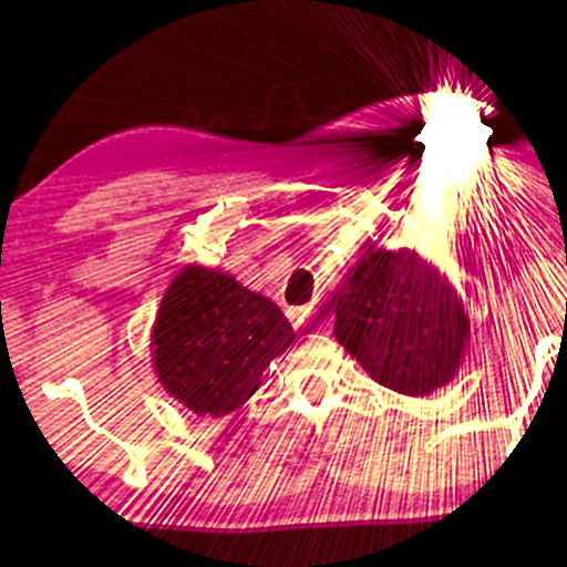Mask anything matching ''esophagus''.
<instances>
[{
    "mask_svg": "<svg viewBox=\"0 0 567 567\" xmlns=\"http://www.w3.org/2000/svg\"><path fill=\"white\" fill-rule=\"evenodd\" d=\"M315 306H303V309L296 311V324L298 328H306V324H311V320H315Z\"/></svg>",
    "mask_w": 567,
    "mask_h": 567,
    "instance_id": "34e87169",
    "label": "esophagus"
}]
</instances>
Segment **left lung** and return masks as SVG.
<instances>
[{
	"mask_svg": "<svg viewBox=\"0 0 567 567\" xmlns=\"http://www.w3.org/2000/svg\"><path fill=\"white\" fill-rule=\"evenodd\" d=\"M333 336L381 386L426 396L458 375L470 315L451 279L419 252L368 245L336 298Z\"/></svg>",
	"mask_w": 567,
	"mask_h": 567,
	"instance_id": "obj_1",
	"label": "left lung"
}]
</instances>
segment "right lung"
Returning <instances> with one entry per match:
<instances>
[{
    "label": "right lung",
    "instance_id": "1",
    "mask_svg": "<svg viewBox=\"0 0 567 567\" xmlns=\"http://www.w3.org/2000/svg\"><path fill=\"white\" fill-rule=\"evenodd\" d=\"M296 341L271 298L229 271L186 264L162 296L152 365L173 400L197 415H229L261 386L264 370Z\"/></svg>",
    "mask_w": 567,
    "mask_h": 567
}]
</instances>
